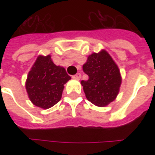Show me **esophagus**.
<instances>
[{
  "label": "esophagus",
  "instance_id": "1",
  "mask_svg": "<svg viewBox=\"0 0 155 155\" xmlns=\"http://www.w3.org/2000/svg\"><path fill=\"white\" fill-rule=\"evenodd\" d=\"M72 78L75 79V80H80V78H81V74L80 73H77V74L72 75Z\"/></svg>",
  "mask_w": 155,
  "mask_h": 155
}]
</instances>
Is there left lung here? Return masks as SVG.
<instances>
[{"label": "left lung", "mask_w": 155, "mask_h": 155, "mask_svg": "<svg viewBox=\"0 0 155 155\" xmlns=\"http://www.w3.org/2000/svg\"><path fill=\"white\" fill-rule=\"evenodd\" d=\"M83 70L88 75V80H82L81 84L91 103L104 107L116 99L121 76L117 65L105 50L88 56Z\"/></svg>", "instance_id": "left-lung-1"}]
</instances>
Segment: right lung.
Segmentation results:
<instances>
[{"mask_svg": "<svg viewBox=\"0 0 155 155\" xmlns=\"http://www.w3.org/2000/svg\"><path fill=\"white\" fill-rule=\"evenodd\" d=\"M69 80L64 68L56 66L51 55H39L27 75L28 97L35 106L51 108L61 100L64 84Z\"/></svg>", "mask_w": 155, "mask_h": 155, "instance_id": "add662e5", "label": "right lung"}]
</instances>
